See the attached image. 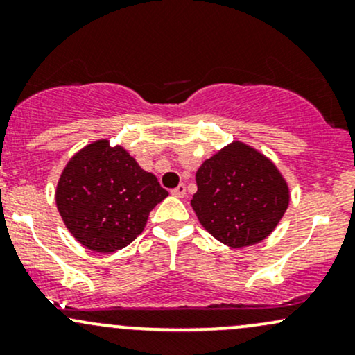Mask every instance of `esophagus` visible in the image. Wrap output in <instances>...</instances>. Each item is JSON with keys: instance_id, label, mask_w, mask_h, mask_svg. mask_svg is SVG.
I'll return each mask as SVG.
<instances>
[{"instance_id": "1", "label": "esophagus", "mask_w": 355, "mask_h": 355, "mask_svg": "<svg viewBox=\"0 0 355 355\" xmlns=\"http://www.w3.org/2000/svg\"><path fill=\"white\" fill-rule=\"evenodd\" d=\"M185 193H187V187L183 185V183H180V185H178L177 189H173V190H172V195H173V197H178V198H183V197H185Z\"/></svg>"}]
</instances>
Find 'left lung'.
Here are the masks:
<instances>
[{"mask_svg":"<svg viewBox=\"0 0 355 355\" xmlns=\"http://www.w3.org/2000/svg\"><path fill=\"white\" fill-rule=\"evenodd\" d=\"M191 209L202 227L227 247L266 240L282 220L291 190L270 158L234 140L198 166Z\"/></svg>","mask_w":355,"mask_h":355,"instance_id":"obj_1","label":"left lung"}]
</instances>
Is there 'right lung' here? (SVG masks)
I'll return each mask as SVG.
<instances>
[{"label": "right lung", "instance_id": "1", "mask_svg": "<svg viewBox=\"0 0 355 355\" xmlns=\"http://www.w3.org/2000/svg\"><path fill=\"white\" fill-rule=\"evenodd\" d=\"M168 191L121 145L92 141L64 165L55 200L63 223L83 247L112 254L141 234Z\"/></svg>", "mask_w": 355, "mask_h": 355}]
</instances>
